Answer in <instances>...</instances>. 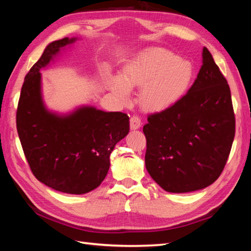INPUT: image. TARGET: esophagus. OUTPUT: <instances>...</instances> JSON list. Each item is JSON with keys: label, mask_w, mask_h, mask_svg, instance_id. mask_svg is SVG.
Returning <instances> with one entry per match:
<instances>
[{"label": "esophagus", "mask_w": 251, "mask_h": 251, "mask_svg": "<svg viewBox=\"0 0 251 251\" xmlns=\"http://www.w3.org/2000/svg\"><path fill=\"white\" fill-rule=\"evenodd\" d=\"M141 126V120L138 115H132L130 117V129H138Z\"/></svg>", "instance_id": "1"}]
</instances>
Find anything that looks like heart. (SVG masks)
<instances>
[{
	"instance_id": "1",
	"label": "heart",
	"mask_w": 251,
	"mask_h": 251,
	"mask_svg": "<svg viewBox=\"0 0 251 251\" xmlns=\"http://www.w3.org/2000/svg\"><path fill=\"white\" fill-rule=\"evenodd\" d=\"M194 75L192 63L162 47H152L123 69L122 75L109 77V86L123 101L129 88L141 87L140 102L149 111H161L175 104L189 89Z\"/></svg>"
}]
</instances>
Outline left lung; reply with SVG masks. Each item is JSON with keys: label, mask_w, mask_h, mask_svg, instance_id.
<instances>
[{"label": "left lung", "mask_w": 251, "mask_h": 251, "mask_svg": "<svg viewBox=\"0 0 251 251\" xmlns=\"http://www.w3.org/2000/svg\"><path fill=\"white\" fill-rule=\"evenodd\" d=\"M146 167L162 189L186 193L210 185L235 136L231 90L206 47L195 82L166 110L148 116Z\"/></svg>", "instance_id": "1"}]
</instances>
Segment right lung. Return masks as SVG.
<instances>
[{
    "instance_id": "add662e5",
    "label": "right lung",
    "mask_w": 251,
    "mask_h": 251,
    "mask_svg": "<svg viewBox=\"0 0 251 251\" xmlns=\"http://www.w3.org/2000/svg\"><path fill=\"white\" fill-rule=\"evenodd\" d=\"M75 41L76 37H65L46 46L25 77L16 123L35 178L63 193L85 194L104 180L111 152L129 131V117L94 106H81L65 115L47 110L40 70Z\"/></svg>"
}]
</instances>
